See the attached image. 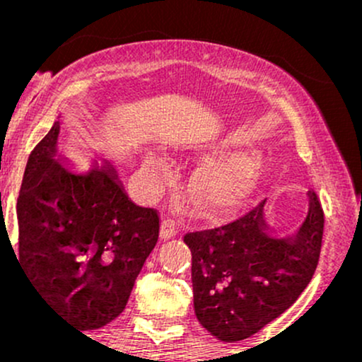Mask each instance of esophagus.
I'll return each mask as SVG.
<instances>
[{"mask_svg": "<svg viewBox=\"0 0 362 362\" xmlns=\"http://www.w3.org/2000/svg\"><path fill=\"white\" fill-rule=\"evenodd\" d=\"M178 226L175 223V219H163L161 221V230H160V238L161 240H170L177 235Z\"/></svg>", "mask_w": 362, "mask_h": 362, "instance_id": "34e87169", "label": "esophagus"}]
</instances>
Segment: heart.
Listing matches in <instances>:
<instances>
[{
	"label": "heart",
	"mask_w": 362,
	"mask_h": 362,
	"mask_svg": "<svg viewBox=\"0 0 362 362\" xmlns=\"http://www.w3.org/2000/svg\"><path fill=\"white\" fill-rule=\"evenodd\" d=\"M161 163L156 158L144 160V172L155 175ZM262 163L257 160H245L223 168H206L195 175L192 195L199 206L207 209L231 207L247 199L262 177Z\"/></svg>",
	"instance_id": "b5f03b06"
}]
</instances>
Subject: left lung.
<instances>
[{
  "label": "left lung",
  "instance_id": "obj_1",
  "mask_svg": "<svg viewBox=\"0 0 362 362\" xmlns=\"http://www.w3.org/2000/svg\"><path fill=\"white\" fill-rule=\"evenodd\" d=\"M310 209L294 236L269 235L264 206L235 221L184 236L192 252L194 310L201 325L223 342L252 337L300 298L320 260L322 204Z\"/></svg>",
  "mask_w": 362,
  "mask_h": 362
}]
</instances>
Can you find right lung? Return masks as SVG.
I'll list each match as a JSON object with an SVG mask.
<instances>
[{
    "instance_id": "add662e5",
    "label": "right lung",
    "mask_w": 362,
    "mask_h": 362,
    "mask_svg": "<svg viewBox=\"0 0 362 362\" xmlns=\"http://www.w3.org/2000/svg\"><path fill=\"white\" fill-rule=\"evenodd\" d=\"M59 122L30 153L20 187L18 264L49 306L80 330L126 308L160 235V216L136 206L110 165L86 175L56 158Z\"/></svg>"
}]
</instances>
